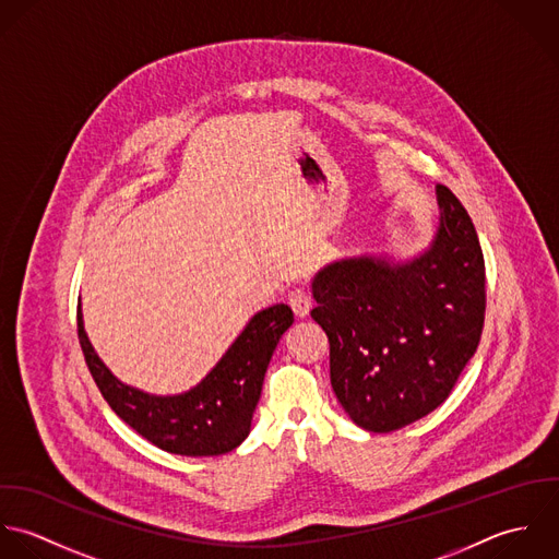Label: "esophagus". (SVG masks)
Returning a JSON list of instances; mask_svg holds the SVG:
<instances>
[{
    "instance_id": "34e87169",
    "label": "esophagus",
    "mask_w": 559,
    "mask_h": 559,
    "mask_svg": "<svg viewBox=\"0 0 559 559\" xmlns=\"http://www.w3.org/2000/svg\"><path fill=\"white\" fill-rule=\"evenodd\" d=\"M287 300H289V307L294 309V313L298 318H305L311 311V307H313V296H311V292L307 287L294 289Z\"/></svg>"
}]
</instances>
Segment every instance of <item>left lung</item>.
Wrapping results in <instances>:
<instances>
[{
	"mask_svg": "<svg viewBox=\"0 0 559 559\" xmlns=\"http://www.w3.org/2000/svg\"><path fill=\"white\" fill-rule=\"evenodd\" d=\"M441 226L404 265L373 257L329 265L311 318L331 343V384L369 432L400 430L439 408L475 354L486 313V267L466 210L437 186Z\"/></svg>",
	"mask_w": 559,
	"mask_h": 559,
	"instance_id": "obj_1",
	"label": "left lung"
}]
</instances>
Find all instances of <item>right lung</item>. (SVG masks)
I'll return each instance as SVG.
<instances>
[{"mask_svg":"<svg viewBox=\"0 0 559 559\" xmlns=\"http://www.w3.org/2000/svg\"><path fill=\"white\" fill-rule=\"evenodd\" d=\"M292 324L287 305L257 313L201 384L181 395L157 397L114 378L84 333L78 307L80 345L110 408L148 443L181 455H221L248 437L270 358Z\"/></svg>","mask_w":559,"mask_h":559,"instance_id":"1","label":"right lung"}]
</instances>
